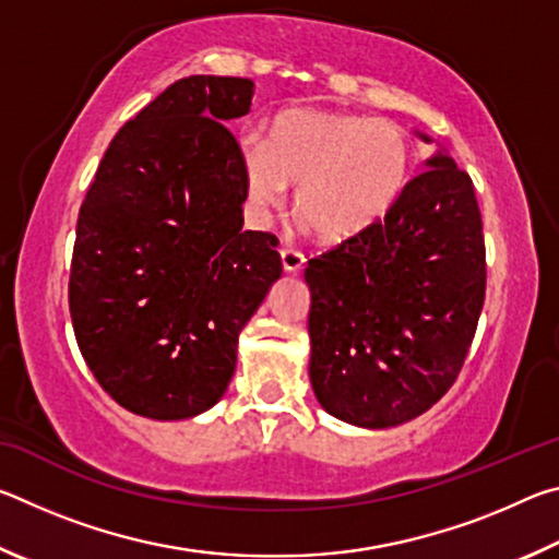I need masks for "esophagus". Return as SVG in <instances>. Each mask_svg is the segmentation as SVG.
I'll return each instance as SVG.
<instances>
[{"label": "esophagus", "instance_id": "1", "mask_svg": "<svg viewBox=\"0 0 559 559\" xmlns=\"http://www.w3.org/2000/svg\"><path fill=\"white\" fill-rule=\"evenodd\" d=\"M281 261H283V269L296 273L302 269V263H306V257L298 249H293V246H286V249H281Z\"/></svg>", "mask_w": 559, "mask_h": 559}]
</instances>
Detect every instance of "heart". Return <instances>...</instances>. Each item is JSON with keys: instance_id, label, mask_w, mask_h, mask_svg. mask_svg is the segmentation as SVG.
Wrapping results in <instances>:
<instances>
[{"instance_id": "obj_1", "label": "heart", "mask_w": 559, "mask_h": 559, "mask_svg": "<svg viewBox=\"0 0 559 559\" xmlns=\"http://www.w3.org/2000/svg\"><path fill=\"white\" fill-rule=\"evenodd\" d=\"M246 189L259 212L296 187V214L320 239L340 241L382 222L412 177V145L392 122L343 110L290 108L241 140Z\"/></svg>"}]
</instances>
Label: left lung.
<instances>
[{
  "instance_id": "8db88e82",
  "label": "left lung",
  "mask_w": 559,
  "mask_h": 559,
  "mask_svg": "<svg viewBox=\"0 0 559 559\" xmlns=\"http://www.w3.org/2000/svg\"><path fill=\"white\" fill-rule=\"evenodd\" d=\"M427 167L382 222L306 269L310 384L328 414L355 427H396L431 409L456 382L484 308L471 177L441 153Z\"/></svg>"
}]
</instances>
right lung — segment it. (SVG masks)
<instances>
[{"label":"right lung","instance_id":"1","mask_svg":"<svg viewBox=\"0 0 559 559\" xmlns=\"http://www.w3.org/2000/svg\"><path fill=\"white\" fill-rule=\"evenodd\" d=\"M253 81L189 75L112 138L81 204L69 278L75 343L128 412L189 419L222 400L241 328L281 276L278 239L241 231V147L224 126Z\"/></svg>","mask_w":559,"mask_h":559}]
</instances>
